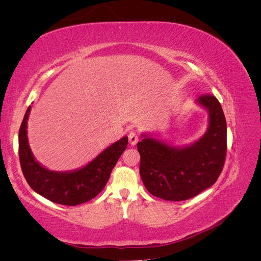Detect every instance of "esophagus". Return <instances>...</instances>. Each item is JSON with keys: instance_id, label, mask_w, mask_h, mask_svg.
<instances>
[{"instance_id": "esophagus-1", "label": "esophagus", "mask_w": 261, "mask_h": 261, "mask_svg": "<svg viewBox=\"0 0 261 261\" xmlns=\"http://www.w3.org/2000/svg\"><path fill=\"white\" fill-rule=\"evenodd\" d=\"M128 141L132 146H135L138 143V135L135 132H130L128 134Z\"/></svg>"}]
</instances>
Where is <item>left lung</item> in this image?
Here are the masks:
<instances>
[{
    "label": "left lung",
    "instance_id": "left-lung-1",
    "mask_svg": "<svg viewBox=\"0 0 261 261\" xmlns=\"http://www.w3.org/2000/svg\"><path fill=\"white\" fill-rule=\"evenodd\" d=\"M208 113L203 135L193 143L174 146L147 133L137 144L140 177L147 191L164 200L193 198L216 183L226 153V121L218 99L201 96L195 101Z\"/></svg>",
    "mask_w": 261,
    "mask_h": 261
}]
</instances>
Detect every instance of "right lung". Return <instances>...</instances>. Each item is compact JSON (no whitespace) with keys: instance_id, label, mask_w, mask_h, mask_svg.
Returning <instances> with one entry per match:
<instances>
[{"instance_id":"1","label":"right lung","mask_w":261,"mask_h":261,"mask_svg":"<svg viewBox=\"0 0 261 261\" xmlns=\"http://www.w3.org/2000/svg\"><path fill=\"white\" fill-rule=\"evenodd\" d=\"M30 111L31 106L18 133L19 161L29 186L44 198L64 206H77L94 198L107 185L114 165L127 148L128 137L115 141L85 167L72 171H52L37 161L30 149L27 135Z\"/></svg>"}]
</instances>
